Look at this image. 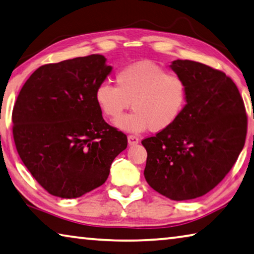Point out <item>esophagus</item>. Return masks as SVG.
<instances>
[{
	"label": "esophagus",
	"mask_w": 254,
	"mask_h": 254,
	"mask_svg": "<svg viewBox=\"0 0 254 254\" xmlns=\"http://www.w3.org/2000/svg\"><path fill=\"white\" fill-rule=\"evenodd\" d=\"M128 139V144H129L130 146H134V145H137L139 143V138L135 135H129L127 137Z\"/></svg>",
	"instance_id": "34e87169"
}]
</instances>
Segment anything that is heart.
Listing matches in <instances>:
<instances>
[{"instance_id": "heart-1", "label": "heart", "mask_w": 254, "mask_h": 254, "mask_svg": "<svg viewBox=\"0 0 254 254\" xmlns=\"http://www.w3.org/2000/svg\"><path fill=\"white\" fill-rule=\"evenodd\" d=\"M116 86L102 82L95 99L105 117L117 119L132 102L134 111L116 122L120 129L139 132L163 131L174 125L189 98L188 83L182 75L168 72L150 61H141L119 69Z\"/></svg>"}]
</instances>
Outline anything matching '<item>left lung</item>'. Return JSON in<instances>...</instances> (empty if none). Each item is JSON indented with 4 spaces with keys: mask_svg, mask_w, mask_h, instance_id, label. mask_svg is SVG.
I'll return each mask as SVG.
<instances>
[{
    "mask_svg": "<svg viewBox=\"0 0 254 254\" xmlns=\"http://www.w3.org/2000/svg\"><path fill=\"white\" fill-rule=\"evenodd\" d=\"M171 68L188 83V104L172 127L141 141L144 175L159 194L185 201L205 195L231 171L246 143L248 116L223 71L180 59Z\"/></svg>",
    "mask_w": 254,
    "mask_h": 254,
    "instance_id": "1",
    "label": "left lung"
}]
</instances>
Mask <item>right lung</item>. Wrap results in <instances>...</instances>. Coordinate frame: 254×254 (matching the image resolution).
<instances>
[{
    "mask_svg": "<svg viewBox=\"0 0 254 254\" xmlns=\"http://www.w3.org/2000/svg\"><path fill=\"white\" fill-rule=\"evenodd\" d=\"M90 55L41 65L13 107V138L22 162L51 195L74 198L99 188L127 136L107 124L95 92L111 71Z\"/></svg>",
    "mask_w": 254,
    "mask_h": 254,
    "instance_id": "add662e5",
    "label": "right lung"
}]
</instances>
